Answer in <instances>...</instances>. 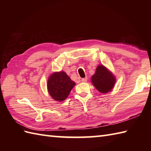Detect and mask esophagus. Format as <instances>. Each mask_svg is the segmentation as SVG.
<instances>
[{
    "label": "esophagus",
    "mask_w": 151,
    "mask_h": 151,
    "mask_svg": "<svg viewBox=\"0 0 151 151\" xmlns=\"http://www.w3.org/2000/svg\"><path fill=\"white\" fill-rule=\"evenodd\" d=\"M87 81H88V78H83L81 79V81L82 82H87Z\"/></svg>",
    "instance_id": "esophagus-1"
}]
</instances>
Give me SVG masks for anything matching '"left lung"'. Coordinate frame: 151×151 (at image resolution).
<instances>
[{
	"instance_id": "left-lung-1",
	"label": "left lung",
	"mask_w": 151,
	"mask_h": 151,
	"mask_svg": "<svg viewBox=\"0 0 151 151\" xmlns=\"http://www.w3.org/2000/svg\"><path fill=\"white\" fill-rule=\"evenodd\" d=\"M115 81V76L102 65L97 66L95 73L91 77L93 85L102 93L110 91L114 88Z\"/></svg>"
}]
</instances>
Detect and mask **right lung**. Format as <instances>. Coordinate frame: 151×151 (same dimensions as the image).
Returning a JSON list of instances; mask_svg holds the SVG:
<instances>
[{"instance_id":"obj_1","label":"right lung","mask_w":151,"mask_h":151,"mask_svg":"<svg viewBox=\"0 0 151 151\" xmlns=\"http://www.w3.org/2000/svg\"><path fill=\"white\" fill-rule=\"evenodd\" d=\"M75 82L63 71L52 73L48 79L47 89L49 95L56 101H63L67 99Z\"/></svg>"}]
</instances>
